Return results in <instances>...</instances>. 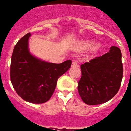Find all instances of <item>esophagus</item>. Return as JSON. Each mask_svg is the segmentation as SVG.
Here are the masks:
<instances>
[{"label":"esophagus","instance_id":"1","mask_svg":"<svg viewBox=\"0 0 131 131\" xmlns=\"http://www.w3.org/2000/svg\"><path fill=\"white\" fill-rule=\"evenodd\" d=\"M78 67V64L76 61H73L72 63H71V67L72 68H75V67Z\"/></svg>","mask_w":131,"mask_h":131}]
</instances>
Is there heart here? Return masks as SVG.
<instances>
[{
	"instance_id": "b5f03b06",
	"label": "heart",
	"mask_w": 131,
	"mask_h": 131,
	"mask_svg": "<svg viewBox=\"0 0 131 131\" xmlns=\"http://www.w3.org/2000/svg\"><path fill=\"white\" fill-rule=\"evenodd\" d=\"M92 45V42L91 41H79L78 43V47L81 49H84V48H87L90 47Z\"/></svg>"
}]
</instances>
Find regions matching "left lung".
<instances>
[{
	"label": "left lung",
	"mask_w": 131,
	"mask_h": 131,
	"mask_svg": "<svg viewBox=\"0 0 131 131\" xmlns=\"http://www.w3.org/2000/svg\"><path fill=\"white\" fill-rule=\"evenodd\" d=\"M121 58V50L113 46L109 52L81 64L78 90L84 103L100 104L116 95L123 79Z\"/></svg>",
	"instance_id": "left-lung-1"
}]
</instances>
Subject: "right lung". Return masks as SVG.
Instances as JSON below:
<instances>
[{"mask_svg": "<svg viewBox=\"0 0 131 131\" xmlns=\"http://www.w3.org/2000/svg\"><path fill=\"white\" fill-rule=\"evenodd\" d=\"M26 34L14 47L10 64V80L13 87L24 100L41 104L50 100L55 90L58 79L71 67V61L60 64L48 63L30 52Z\"/></svg>", "mask_w": 131, "mask_h": 131, "instance_id": "1", "label": "right lung"}]
</instances>
